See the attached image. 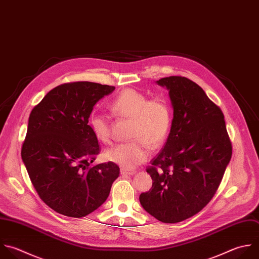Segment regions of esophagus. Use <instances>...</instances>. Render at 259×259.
<instances>
[{"label": "esophagus", "mask_w": 259, "mask_h": 259, "mask_svg": "<svg viewBox=\"0 0 259 259\" xmlns=\"http://www.w3.org/2000/svg\"><path fill=\"white\" fill-rule=\"evenodd\" d=\"M120 174H121V175H134V174H136V171H134V170H127V169L121 168V169H120Z\"/></svg>", "instance_id": "esophagus-1"}]
</instances>
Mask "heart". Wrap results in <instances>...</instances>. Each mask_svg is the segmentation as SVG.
I'll return each instance as SVG.
<instances>
[{
    "label": "heart",
    "mask_w": 259,
    "mask_h": 259,
    "mask_svg": "<svg viewBox=\"0 0 259 259\" xmlns=\"http://www.w3.org/2000/svg\"><path fill=\"white\" fill-rule=\"evenodd\" d=\"M109 109L117 117L132 119L130 138L134 140L107 149L104 157L124 169H134L147 160L150 146L157 148L166 140L171 127L170 107L163 98L148 99L140 91L125 89L111 102ZM89 126L99 142L111 141V124L104 114H91Z\"/></svg>",
    "instance_id": "obj_1"
}]
</instances>
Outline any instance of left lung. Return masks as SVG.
<instances>
[{
    "label": "left lung",
    "instance_id": "8db88e82",
    "mask_svg": "<svg viewBox=\"0 0 259 259\" xmlns=\"http://www.w3.org/2000/svg\"><path fill=\"white\" fill-rule=\"evenodd\" d=\"M166 87L173 107L167 142L147 172L152 188L140 195L142 206L157 220L173 224L200 211L214 195L232 157L224 114L191 80L171 76Z\"/></svg>",
    "mask_w": 259,
    "mask_h": 259
}]
</instances>
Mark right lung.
I'll use <instances>...</instances> for the list:
<instances>
[{"label":"right lung","instance_id":"1","mask_svg":"<svg viewBox=\"0 0 259 259\" xmlns=\"http://www.w3.org/2000/svg\"><path fill=\"white\" fill-rule=\"evenodd\" d=\"M114 89L92 82L62 84L29 115L21 157L39 197L59 213H91L119 175L113 162L91 166L100 147L88 124L94 105Z\"/></svg>","mask_w":259,"mask_h":259}]
</instances>
